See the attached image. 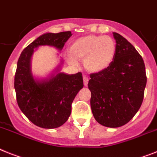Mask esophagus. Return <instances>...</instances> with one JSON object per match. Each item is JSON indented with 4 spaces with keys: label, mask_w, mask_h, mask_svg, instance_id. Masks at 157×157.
I'll return each mask as SVG.
<instances>
[{
    "label": "esophagus",
    "mask_w": 157,
    "mask_h": 157,
    "mask_svg": "<svg viewBox=\"0 0 157 157\" xmlns=\"http://www.w3.org/2000/svg\"><path fill=\"white\" fill-rule=\"evenodd\" d=\"M89 80V77H88L86 75H84V76H83V81H84V85H85V86H87V85H88Z\"/></svg>",
    "instance_id": "esophagus-1"
}]
</instances>
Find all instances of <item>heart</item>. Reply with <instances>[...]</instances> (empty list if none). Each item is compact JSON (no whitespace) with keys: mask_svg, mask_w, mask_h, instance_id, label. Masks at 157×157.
<instances>
[{"mask_svg":"<svg viewBox=\"0 0 157 157\" xmlns=\"http://www.w3.org/2000/svg\"><path fill=\"white\" fill-rule=\"evenodd\" d=\"M117 52L115 40L109 36H83L76 39L70 46L74 58L84 60L85 67L90 72H100L111 64ZM72 64L75 60L69 59Z\"/></svg>","mask_w":157,"mask_h":157,"instance_id":"1","label":"heart"}]
</instances>
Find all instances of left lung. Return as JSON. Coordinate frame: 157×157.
I'll list each match as a JSON object with an SVG mask.
<instances>
[{"label":"left lung","mask_w":157,"mask_h":157,"mask_svg":"<svg viewBox=\"0 0 157 157\" xmlns=\"http://www.w3.org/2000/svg\"><path fill=\"white\" fill-rule=\"evenodd\" d=\"M117 52L108 68L90 74V105L93 117L105 127L124 125L143 102L147 83L142 56L119 33H113Z\"/></svg>","instance_id":"left-lung-1"}]
</instances>
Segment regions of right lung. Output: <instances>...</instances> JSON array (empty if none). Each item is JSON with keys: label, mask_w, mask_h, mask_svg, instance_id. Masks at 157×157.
<instances>
[{"label": "right lung", "mask_w": 157, "mask_h": 157, "mask_svg": "<svg viewBox=\"0 0 157 157\" xmlns=\"http://www.w3.org/2000/svg\"><path fill=\"white\" fill-rule=\"evenodd\" d=\"M72 36L70 31L45 33L36 38L21 52L14 76V88L20 109L38 127L55 128L64 124L71 114L72 103L84 86L82 73L68 75L60 72L46 81H35L30 71L33 49L51 45L62 49Z\"/></svg>", "instance_id": "right-lung-1"}]
</instances>
